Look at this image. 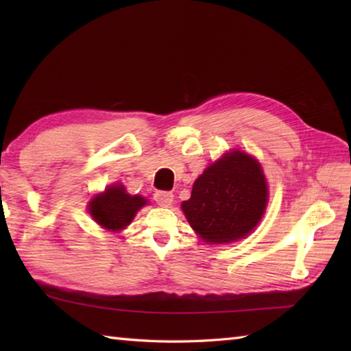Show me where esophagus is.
Returning a JSON list of instances; mask_svg holds the SVG:
<instances>
[{
	"label": "esophagus",
	"mask_w": 351,
	"mask_h": 351,
	"mask_svg": "<svg viewBox=\"0 0 351 351\" xmlns=\"http://www.w3.org/2000/svg\"><path fill=\"white\" fill-rule=\"evenodd\" d=\"M154 197L156 202L162 206H170L171 202H173V193H170V191H156Z\"/></svg>",
	"instance_id": "esophagus-1"
}]
</instances>
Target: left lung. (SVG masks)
<instances>
[{"instance_id": "1", "label": "left lung", "mask_w": 351, "mask_h": 351, "mask_svg": "<svg viewBox=\"0 0 351 351\" xmlns=\"http://www.w3.org/2000/svg\"><path fill=\"white\" fill-rule=\"evenodd\" d=\"M268 187L258 160L230 151L210 164L182 202L190 226L205 243H234L249 235L263 219Z\"/></svg>"}]
</instances>
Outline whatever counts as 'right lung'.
<instances>
[{
  "instance_id": "add662e5",
  "label": "right lung",
  "mask_w": 351,
  "mask_h": 351,
  "mask_svg": "<svg viewBox=\"0 0 351 351\" xmlns=\"http://www.w3.org/2000/svg\"><path fill=\"white\" fill-rule=\"evenodd\" d=\"M147 204V199L138 195L131 196L122 184H113L92 197L88 202V213L93 220L110 232L125 229L136 217L138 210Z\"/></svg>"
}]
</instances>
